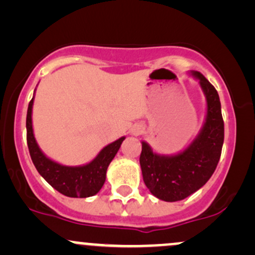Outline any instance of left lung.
Here are the masks:
<instances>
[{
	"label": "left lung",
	"instance_id": "left-lung-1",
	"mask_svg": "<svg viewBox=\"0 0 255 255\" xmlns=\"http://www.w3.org/2000/svg\"><path fill=\"white\" fill-rule=\"evenodd\" d=\"M199 79L207 99V115L203 130L188 148L171 157L153 153L142 142L140 166L142 178L154 197L164 201H178L197 192L215 172L224 141V121L221 102L215 86L201 73Z\"/></svg>",
	"mask_w": 255,
	"mask_h": 255
}]
</instances>
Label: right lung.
I'll list each match as a JSON object with an SVG mask.
<instances>
[{
  "label": "right lung",
  "instance_id": "obj_1",
  "mask_svg": "<svg viewBox=\"0 0 255 255\" xmlns=\"http://www.w3.org/2000/svg\"><path fill=\"white\" fill-rule=\"evenodd\" d=\"M32 105L33 98L28 103L26 116V129H27V146L34 166L51 187L66 197L87 198L97 194L105 182V175L110 162L118 153L120 146L125 137H120L113 144L105 146L101 153L92 162L84 166H64L46 158L38 147L32 129Z\"/></svg>",
  "mask_w": 255,
  "mask_h": 255
}]
</instances>
